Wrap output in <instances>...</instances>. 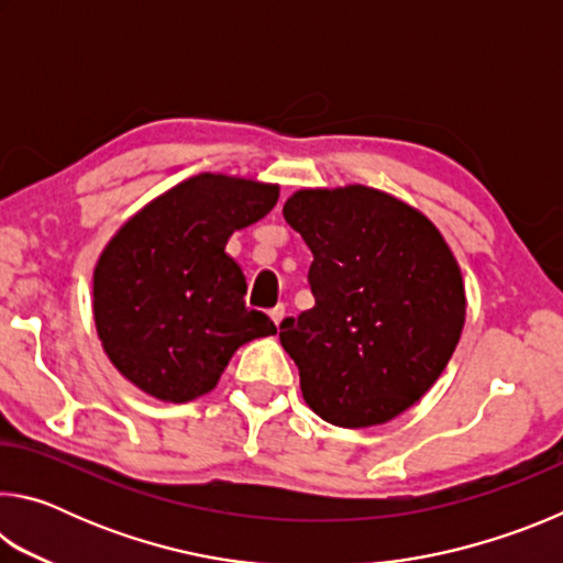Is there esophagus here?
<instances>
[{
	"instance_id": "esophagus-1",
	"label": "esophagus",
	"mask_w": 563,
	"mask_h": 563,
	"mask_svg": "<svg viewBox=\"0 0 563 563\" xmlns=\"http://www.w3.org/2000/svg\"><path fill=\"white\" fill-rule=\"evenodd\" d=\"M283 318H285V305H275V308L271 310V320L275 322V325L280 328V322H283Z\"/></svg>"
}]
</instances>
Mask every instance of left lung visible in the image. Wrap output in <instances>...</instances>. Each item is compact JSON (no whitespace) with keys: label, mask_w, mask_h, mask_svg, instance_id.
<instances>
[{"label":"left lung","mask_w":563,"mask_h":563,"mask_svg":"<svg viewBox=\"0 0 563 563\" xmlns=\"http://www.w3.org/2000/svg\"><path fill=\"white\" fill-rule=\"evenodd\" d=\"M285 221L312 253L316 305L280 322L305 402L338 427H373L422 399L460 342V265L430 218L367 186L302 188Z\"/></svg>","instance_id":"left-lung-1"}]
</instances>
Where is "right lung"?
<instances>
[{
  "mask_svg": "<svg viewBox=\"0 0 563 563\" xmlns=\"http://www.w3.org/2000/svg\"><path fill=\"white\" fill-rule=\"evenodd\" d=\"M278 186L198 174L119 228L93 268V322L113 367L164 402H190L218 385L233 352L275 335L247 310L245 275L228 238L278 203Z\"/></svg>",
  "mask_w": 563,
  "mask_h": 563,
  "instance_id": "add662e5",
  "label": "right lung"
}]
</instances>
